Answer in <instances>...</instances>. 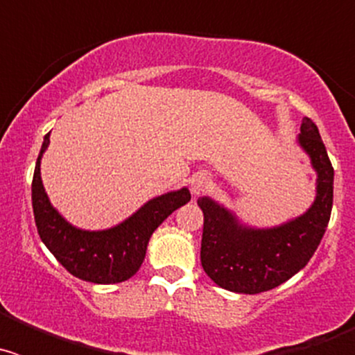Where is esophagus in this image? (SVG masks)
Instances as JSON below:
<instances>
[{
  "instance_id": "obj_1",
  "label": "esophagus",
  "mask_w": 355,
  "mask_h": 355,
  "mask_svg": "<svg viewBox=\"0 0 355 355\" xmlns=\"http://www.w3.org/2000/svg\"><path fill=\"white\" fill-rule=\"evenodd\" d=\"M209 184H211V180H209V175L206 174V172H199V174H196L192 178V193L193 196H200V193H205L206 190L209 188Z\"/></svg>"
}]
</instances>
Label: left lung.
<instances>
[{"instance_id": "8db88e82", "label": "left lung", "mask_w": 355, "mask_h": 355, "mask_svg": "<svg viewBox=\"0 0 355 355\" xmlns=\"http://www.w3.org/2000/svg\"><path fill=\"white\" fill-rule=\"evenodd\" d=\"M299 146L316 171V197L293 220L277 227H249L209 197L197 199L205 213L200 263L224 290L249 295L272 290L302 270L318 249L331 218L334 168L311 119H302Z\"/></svg>"}]
</instances>
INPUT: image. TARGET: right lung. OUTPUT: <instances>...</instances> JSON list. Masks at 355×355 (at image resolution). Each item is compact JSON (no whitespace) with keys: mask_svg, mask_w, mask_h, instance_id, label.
I'll return each mask as SVG.
<instances>
[{"mask_svg":"<svg viewBox=\"0 0 355 355\" xmlns=\"http://www.w3.org/2000/svg\"><path fill=\"white\" fill-rule=\"evenodd\" d=\"M48 146L49 133L44 137L31 183V205L40 240L74 277L94 284L128 281L139 272L155 229L172 211L190 200L192 196L188 188L150 199L139 211H135L130 218L115 227L105 231H83L69 224L53 208L44 190L40 180V159Z\"/></svg>","mask_w":355,"mask_h":355,"instance_id":"right-lung-1","label":"right lung"}]
</instances>
